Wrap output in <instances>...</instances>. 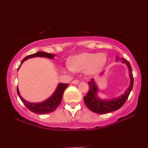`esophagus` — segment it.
I'll use <instances>...</instances> for the list:
<instances>
[{"label": "esophagus", "instance_id": "obj_1", "mask_svg": "<svg viewBox=\"0 0 148 148\" xmlns=\"http://www.w3.org/2000/svg\"><path fill=\"white\" fill-rule=\"evenodd\" d=\"M79 81L77 80V79H75V80L72 81V82H71L73 84H79Z\"/></svg>", "mask_w": 148, "mask_h": 148}]
</instances>
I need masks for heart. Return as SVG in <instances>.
<instances>
[{"instance_id": "heart-1", "label": "heart", "mask_w": 148, "mask_h": 148, "mask_svg": "<svg viewBox=\"0 0 148 148\" xmlns=\"http://www.w3.org/2000/svg\"><path fill=\"white\" fill-rule=\"evenodd\" d=\"M106 62V57L102 53H82L71 58L69 64L62 69L69 73L86 71L87 74L93 75L102 70Z\"/></svg>"}]
</instances>
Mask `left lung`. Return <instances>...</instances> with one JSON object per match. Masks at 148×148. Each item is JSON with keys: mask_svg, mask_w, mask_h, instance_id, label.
Instances as JSON below:
<instances>
[{"mask_svg": "<svg viewBox=\"0 0 148 148\" xmlns=\"http://www.w3.org/2000/svg\"><path fill=\"white\" fill-rule=\"evenodd\" d=\"M118 60L126 64L128 68L129 77H130V84L128 88L125 90L124 94L121 95L120 96L112 99L102 100L98 97V86L96 85L94 79H92L90 82H88L89 92L84 97V100L87 107L92 112L98 113V114H106V113L117 110L125 104L132 90L133 86V77L131 64L125 58H119V57H117L116 61H118ZM102 74L103 73L100 74V75H102Z\"/></svg>", "mask_w": 148, "mask_h": 148, "instance_id": "8db88e82", "label": "left lung"}]
</instances>
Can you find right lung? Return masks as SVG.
<instances>
[{
  "mask_svg": "<svg viewBox=\"0 0 148 148\" xmlns=\"http://www.w3.org/2000/svg\"><path fill=\"white\" fill-rule=\"evenodd\" d=\"M55 56V54L47 53V52H38L35 54H31V55H29L26 56L25 58H24L23 60L21 61V64H20L17 71L19 70L21 64L23 63L25 60L29 59V58L34 57H44L53 59ZM69 84H62V83H60V84H58L55 91H54L53 94L51 95V96H50L49 98L43 101V102L36 103L29 102L22 98V96L20 95L18 88L17 89V92L18 96H19V98L21 99L22 102L23 103L24 105H25L30 111H32V112H33L34 113H36V114H43L52 112L55 110V109L59 106L60 102H61L62 96H63V93L64 92V90H65V89L67 88Z\"/></svg>",
  "mask_w": 148,
  "mask_h": 148,
  "instance_id": "right-lung-1",
  "label": "right lung"
}]
</instances>
